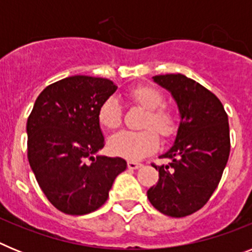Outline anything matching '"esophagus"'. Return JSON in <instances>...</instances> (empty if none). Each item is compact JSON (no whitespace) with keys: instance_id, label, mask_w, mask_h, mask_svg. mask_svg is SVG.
Listing matches in <instances>:
<instances>
[{"instance_id":"34e87169","label":"esophagus","mask_w":252,"mask_h":252,"mask_svg":"<svg viewBox=\"0 0 252 252\" xmlns=\"http://www.w3.org/2000/svg\"><path fill=\"white\" fill-rule=\"evenodd\" d=\"M127 166H128V169H132V170H135V169L141 168L142 164H140V162H136V161H128Z\"/></svg>"}]
</instances>
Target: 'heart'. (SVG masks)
I'll return each mask as SVG.
<instances>
[{
  "label": "heart",
  "instance_id": "heart-1",
  "mask_svg": "<svg viewBox=\"0 0 252 252\" xmlns=\"http://www.w3.org/2000/svg\"><path fill=\"white\" fill-rule=\"evenodd\" d=\"M131 101L145 108L142 120V131H120L110 139V149L119 157L128 160H140L148 157L159 148L157 130L162 137H170L177 130L175 116L166 107H162L164 95L157 88L139 86L128 92ZM98 120L103 127L115 130L122 122V111L119 101L110 97L102 103L98 111Z\"/></svg>",
  "mask_w": 252,
  "mask_h": 252
}]
</instances>
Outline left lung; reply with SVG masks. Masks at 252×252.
Listing matches in <instances>:
<instances>
[{
  "label": "left lung",
  "mask_w": 252,
  "mask_h": 252,
  "mask_svg": "<svg viewBox=\"0 0 252 252\" xmlns=\"http://www.w3.org/2000/svg\"><path fill=\"white\" fill-rule=\"evenodd\" d=\"M179 111L177 136L160 158L168 165H154L159 182L148 198L159 212L186 217L201 209L217 188L230 157V126L221 101L207 88L183 74L155 75Z\"/></svg>",
  "instance_id": "obj_1"
}]
</instances>
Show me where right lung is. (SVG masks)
<instances>
[{
  "mask_svg": "<svg viewBox=\"0 0 252 252\" xmlns=\"http://www.w3.org/2000/svg\"><path fill=\"white\" fill-rule=\"evenodd\" d=\"M116 90L106 78H64L40 93L29 116L30 166L49 202L66 215L98 209L116 177L127 168L122 158L98 154L104 146L99 107Z\"/></svg>",
  "mask_w": 252,
  "mask_h": 252,
  "instance_id": "1",
  "label": "right lung"
}]
</instances>
